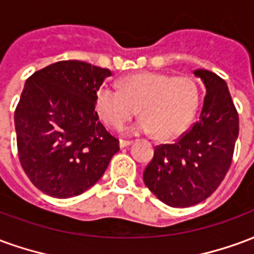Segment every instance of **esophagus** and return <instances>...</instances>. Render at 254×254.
Here are the masks:
<instances>
[{
	"mask_svg": "<svg viewBox=\"0 0 254 254\" xmlns=\"http://www.w3.org/2000/svg\"><path fill=\"white\" fill-rule=\"evenodd\" d=\"M130 144H132V141H130V140H120V147H121V148H125V147H127V145H130Z\"/></svg>",
	"mask_w": 254,
	"mask_h": 254,
	"instance_id": "esophagus-1",
	"label": "esophagus"
}]
</instances>
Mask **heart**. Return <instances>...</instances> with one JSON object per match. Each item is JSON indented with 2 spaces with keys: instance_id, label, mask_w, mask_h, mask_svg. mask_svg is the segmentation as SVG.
<instances>
[{
  "instance_id": "heart-1",
  "label": "heart",
  "mask_w": 254,
  "mask_h": 254,
  "mask_svg": "<svg viewBox=\"0 0 254 254\" xmlns=\"http://www.w3.org/2000/svg\"><path fill=\"white\" fill-rule=\"evenodd\" d=\"M118 88L102 84L95 94V110L111 127H121L137 114L136 132L151 133L160 141L180 137L200 105V87L190 76L141 72L118 81Z\"/></svg>"
}]
</instances>
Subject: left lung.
Listing matches in <instances>:
<instances>
[{"label":"left lung","mask_w":254,"mask_h":254,"mask_svg":"<svg viewBox=\"0 0 254 254\" xmlns=\"http://www.w3.org/2000/svg\"><path fill=\"white\" fill-rule=\"evenodd\" d=\"M207 88L200 121L174 144L156 145L143 173L144 184L167 205L185 208L204 201L229 171L240 120L227 84L209 70H194Z\"/></svg>","instance_id":"obj_1"}]
</instances>
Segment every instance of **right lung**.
Instances as JSON below:
<instances>
[{
  "instance_id": "add662e5",
  "label": "right lung",
  "mask_w": 254,
  "mask_h": 254,
  "mask_svg": "<svg viewBox=\"0 0 254 254\" xmlns=\"http://www.w3.org/2000/svg\"><path fill=\"white\" fill-rule=\"evenodd\" d=\"M109 76V69L70 60L27 78L14 111L17 154L30 181L49 196L84 193L120 151L95 111V94Z\"/></svg>"
}]
</instances>
